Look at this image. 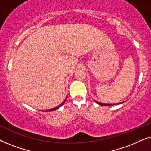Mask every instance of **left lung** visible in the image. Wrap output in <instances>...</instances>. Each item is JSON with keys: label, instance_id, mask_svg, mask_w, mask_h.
I'll list each match as a JSON object with an SVG mask.
<instances>
[{"label": "left lung", "instance_id": "1", "mask_svg": "<svg viewBox=\"0 0 151 151\" xmlns=\"http://www.w3.org/2000/svg\"><path fill=\"white\" fill-rule=\"evenodd\" d=\"M95 102H96V103H97L98 104H99V105H101V106H112V105H115V104H103V103H100V102H97V101H95Z\"/></svg>", "mask_w": 151, "mask_h": 151}]
</instances>
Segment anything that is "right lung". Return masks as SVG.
Returning <instances> with one entry per match:
<instances>
[{
    "label": "right lung",
    "instance_id": "right-lung-1",
    "mask_svg": "<svg viewBox=\"0 0 151 151\" xmlns=\"http://www.w3.org/2000/svg\"><path fill=\"white\" fill-rule=\"evenodd\" d=\"M66 99H67V98H66ZM66 99L64 100V101L63 102V103H61L59 106H57V107H55V108H51V109H49V110H45V112H51V111H54V110L58 109V108H60V107H61V106H62L63 105V104L65 103V101H66Z\"/></svg>",
    "mask_w": 151,
    "mask_h": 151
}]
</instances>
